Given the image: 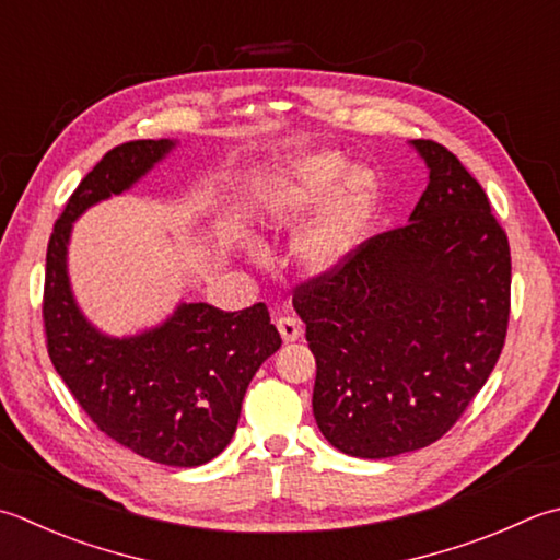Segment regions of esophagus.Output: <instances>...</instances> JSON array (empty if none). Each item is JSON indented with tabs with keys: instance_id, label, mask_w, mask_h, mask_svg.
Segmentation results:
<instances>
[{
	"instance_id": "1",
	"label": "esophagus",
	"mask_w": 560,
	"mask_h": 560,
	"mask_svg": "<svg viewBox=\"0 0 560 560\" xmlns=\"http://www.w3.org/2000/svg\"><path fill=\"white\" fill-rule=\"evenodd\" d=\"M277 327L283 337V342H295V339L303 335V323L293 315H281L277 320Z\"/></svg>"
}]
</instances>
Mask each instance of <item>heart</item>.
<instances>
[{"mask_svg":"<svg viewBox=\"0 0 560 560\" xmlns=\"http://www.w3.org/2000/svg\"><path fill=\"white\" fill-rule=\"evenodd\" d=\"M347 162L320 152L299 160L291 167L289 177L277 189L271 206L281 215H301L320 203L335 184L342 179ZM376 203V184L364 172H357L339 189L332 201L327 203L323 215L303 235L299 245V257L311 271H330L342 265L349 252L354 249L357 240L364 230L371 211Z\"/></svg>","mask_w":560,"mask_h":560,"instance_id":"1","label":"heart"}]
</instances>
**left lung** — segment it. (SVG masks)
<instances>
[{
  "label": "left lung",
  "instance_id": "1",
  "mask_svg": "<svg viewBox=\"0 0 560 560\" xmlns=\"http://www.w3.org/2000/svg\"><path fill=\"white\" fill-rule=\"evenodd\" d=\"M412 145L430 184L410 223L293 289L317 364L315 422L359 458L442 440L486 386L510 325V243L488 194L452 150Z\"/></svg>",
  "mask_w": 560,
  "mask_h": 560
}]
</instances>
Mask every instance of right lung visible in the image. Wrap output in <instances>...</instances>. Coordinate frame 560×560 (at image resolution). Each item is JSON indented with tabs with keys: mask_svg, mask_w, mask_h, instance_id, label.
Wrapping results in <instances>:
<instances>
[{
	"mask_svg": "<svg viewBox=\"0 0 560 560\" xmlns=\"http://www.w3.org/2000/svg\"><path fill=\"white\" fill-rule=\"evenodd\" d=\"M170 140H128L94 164L52 225L43 287L48 357L90 420L164 466H201L230 444L261 361L281 347L265 303L225 313L189 303L158 330L98 335L72 301L65 249L77 215L128 189L167 155Z\"/></svg>",
	"mask_w": 560,
	"mask_h": 560,
	"instance_id": "add662e5",
	"label": "right lung"
}]
</instances>
